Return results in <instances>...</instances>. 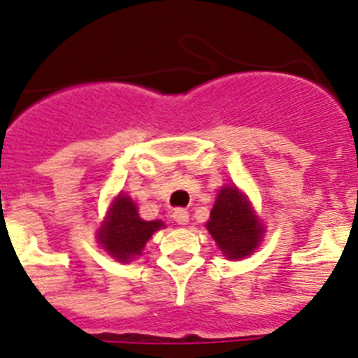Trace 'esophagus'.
Returning <instances> with one entry per match:
<instances>
[{"mask_svg":"<svg viewBox=\"0 0 358 358\" xmlns=\"http://www.w3.org/2000/svg\"><path fill=\"white\" fill-rule=\"evenodd\" d=\"M172 217H173V220H176L177 224H181V226H185V224H188V220H189L188 211L182 210V208H179V210L173 211Z\"/></svg>","mask_w":358,"mask_h":358,"instance_id":"1","label":"esophagus"}]
</instances>
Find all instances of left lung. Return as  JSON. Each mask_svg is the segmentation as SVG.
<instances>
[{"label":"left lung","instance_id":"obj_1","mask_svg":"<svg viewBox=\"0 0 358 358\" xmlns=\"http://www.w3.org/2000/svg\"><path fill=\"white\" fill-rule=\"evenodd\" d=\"M206 227L227 258L248 256L262 238L258 218L235 186H224L220 189Z\"/></svg>","mask_w":358,"mask_h":358}]
</instances>
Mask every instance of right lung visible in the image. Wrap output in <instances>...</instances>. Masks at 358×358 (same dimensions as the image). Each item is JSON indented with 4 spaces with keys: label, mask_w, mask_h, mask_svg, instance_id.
Segmentation results:
<instances>
[{
    "label": "right lung",
    "mask_w": 358,
    "mask_h": 358,
    "mask_svg": "<svg viewBox=\"0 0 358 358\" xmlns=\"http://www.w3.org/2000/svg\"><path fill=\"white\" fill-rule=\"evenodd\" d=\"M161 227V220H141L132 199L118 195L110 208L106 226L100 231V243L120 262H129L132 256L141 255L152 233Z\"/></svg>",
    "instance_id": "add662e5"
}]
</instances>
